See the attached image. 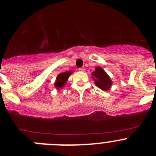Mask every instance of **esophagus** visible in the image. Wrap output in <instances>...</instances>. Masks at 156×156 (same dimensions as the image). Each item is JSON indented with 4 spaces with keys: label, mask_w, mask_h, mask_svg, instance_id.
Segmentation results:
<instances>
[{
    "label": "esophagus",
    "mask_w": 156,
    "mask_h": 156,
    "mask_svg": "<svg viewBox=\"0 0 156 156\" xmlns=\"http://www.w3.org/2000/svg\"><path fill=\"white\" fill-rule=\"evenodd\" d=\"M78 70H79V71H81V72H83L85 70V69H84V67H81V68L78 69Z\"/></svg>",
    "instance_id": "obj_1"
}]
</instances>
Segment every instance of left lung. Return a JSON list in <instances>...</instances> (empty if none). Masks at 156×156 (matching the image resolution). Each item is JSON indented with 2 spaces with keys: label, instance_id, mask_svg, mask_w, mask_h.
Masks as SVG:
<instances>
[{
  "label": "left lung",
  "instance_id": "left-lung-1",
  "mask_svg": "<svg viewBox=\"0 0 156 156\" xmlns=\"http://www.w3.org/2000/svg\"><path fill=\"white\" fill-rule=\"evenodd\" d=\"M92 76L94 79L95 85L103 90H107L112 85L111 79L105 72L100 67H97L92 73Z\"/></svg>",
  "mask_w": 156,
  "mask_h": 156
}]
</instances>
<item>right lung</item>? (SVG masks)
I'll use <instances>...</instances> for the list:
<instances>
[{"mask_svg":"<svg viewBox=\"0 0 156 156\" xmlns=\"http://www.w3.org/2000/svg\"><path fill=\"white\" fill-rule=\"evenodd\" d=\"M71 73V71H67L58 74V77L56 78V82L55 83V86L58 89L64 86L65 83L67 81L69 76V75Z\"/></svg>","mask_w":156,"mask_h":156,"instance_id":"1","label":"right lung"}]
</instances>
